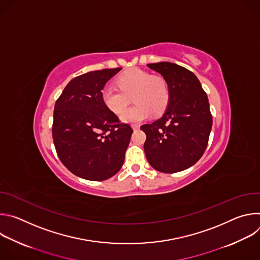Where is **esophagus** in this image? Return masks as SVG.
<instances>
[{
	"label": "esophagus",
	"mask_w": 260,
	"mask_h": 260,
	"mask_svg": "<svg viewBox=\"0 0 260 260\" xmlns=\"http://www.w3.org/2000/svg\"><path fill=\"white\" fill-rule=\"evenodd\" d=\"M132 127L136 131V129H139V128H140V125H139V124H132Z\"/></svg>",
	"instance_id": "1"
}]
</instances>
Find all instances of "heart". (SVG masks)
Wrapping results in <instances>:
<instances>
[{
	"mask_svg": "<svg viewBox=\"0 0 260 260\" xmlns=\"http://www.w3.org/2000/svg\"><path fill=\"white\" fill-rule=\"evenodd\" d=\"M119 89L105 86L102 90L104 105L119 114L126 108L133 96L136 105L126 109L121 114L124 122L135 123L149 117L152 112L161 114L167 109L170 100V89L167 80L142 69L127 70L117 78Z\"/></svg>",
	"mask_w": 260,
	"mask_h": 260,
	"instance_id": "1",
	"label": "heart"
}]
</instances>
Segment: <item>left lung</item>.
<instances>
[{"mask_svg":"<svg viewBox=\"0 0 260 260\" xmlns=\"http://www.w3.org/2000/svg\"><path fill=\"white\" fill-rule=\"evenodd\" d=\"M167 80L170 100L164 115L141 129L146 134V158L161 173L193 166L204 154L212 128L207 93L194 74L173 62L148 63Z\"/></svg>","mask_w":260,"mask_h":260,"instance_id":"left-lung-1","label":"left lung"}]
</instances>
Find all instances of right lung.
<instances>
[{"mask_svg": "<svg viewBox=\"0 0 260 260\" xmlns=\"http://www.w3.org/2000/svg\"><path fill=\"white\" fill-rule=\"evenodd\" d=\"M121 68L72 79L55 102L52 138L62 165L74 175L103 181L119 172L133 128L102 101V89Z\"/></svg>", "mask_w": 260, "mask_h": 260, "instance_id": "right-lung-1", "label": "right lung"}]
</instances>
